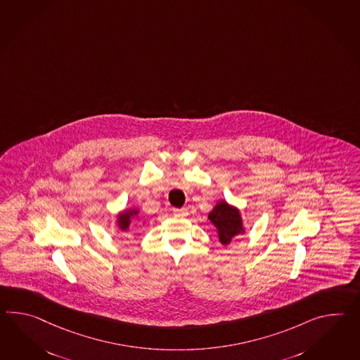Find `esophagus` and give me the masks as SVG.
I'll use <instances>...</instances> for the list:
<instances>
[{"mask_svg": "<svg viewBox=\"0 0 360 360\" xmlns=\"http://www.w3.org/2000/svg\"><path fill=\"white\" fill-rule=\"evenodd\" d=\"M173 212H174V216L176 217H182L184 218V217L188 216V210L187 209H174Z\"/></svg>", "mask_w": 360, "mask_h": 360, "instance_id": "esophagus-1", "label": "esophagus"}]
</instances>
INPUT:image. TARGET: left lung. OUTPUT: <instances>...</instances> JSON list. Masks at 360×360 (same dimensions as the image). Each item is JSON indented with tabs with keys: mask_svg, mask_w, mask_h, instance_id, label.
I'll list each match as a JSON object with an SVG mask.
<instances>
[{
	"mask_svg": "<svg viewBox=\"0 0 360 360\" xmlns=\"http://www.w3.org/2000/svg\"><path fill=\"white\" fill-rule=\"evenodd\" d=\"M208 219L216 227L218 241L224 245H230L232 240L245 233L243 217L238 207L229 204L226 200H218L208 214Z\"/></svg>",
	"mask_w": 360,
	"mask_h": 360,
	"instance_id": "1",
	"label": "left lung"
}]
</instances>
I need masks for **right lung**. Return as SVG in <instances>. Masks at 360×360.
Masks as SVG:
<instances>
[{
	"label": "right lung",
	"instance_id": "1",
	"mask_svg": "<svg viewBox=\"0 0 360 360\" xmlns=\"http://www.w3.org/2000/svg\"><path fill=\"white\" fill-rule=\"evenodd\" d=\"M133 219H139V209L127 208L117 213L116 217V226L120 231H129V227Z\"/></svg>",
	"mask_w": 360,
	"mask_h": 360
}]
</instances>
